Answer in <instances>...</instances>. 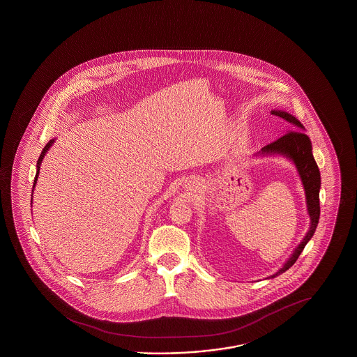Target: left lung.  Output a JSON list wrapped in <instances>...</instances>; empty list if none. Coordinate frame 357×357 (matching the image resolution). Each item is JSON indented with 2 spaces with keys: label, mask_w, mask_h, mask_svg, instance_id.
<instances>
[{
  "label": "left lung",
  "mask_w": 357,
  "mask_h": 357,
  "mask_svg": "<svg viewBox=\"0 0 357 357\" xmlns=\"http://www.w3.org/2000/svg\"><path fill=\"white\" fill-rule=\"evenodd\" d=\"M272 115H276L281 119L287 120L291 123L298 130H305L301 121L296 119L291 114L285 111H271ZM300 130H288L285 135H282L280 139H278L264 148H261L260 154H280L289 160H292L293 163L297 167V172L300 174L301 182L303 184V190L306 194V206H307V213L310 216V227L303 237V242L296 248L293 251L292 257L287 260V263L282 266V268L278 271L275 275L271 278H276L282 272L289 270L296 260L298 259L300 254L305 249L306 243L313 237L314 231L318 225L319 221V215H321V208H319V188H321V173L318 169V165L314 160L313 153H312V141L310 139Z\"/></svg>",
  "instance_id": "8db88e82"
}]
</instances>
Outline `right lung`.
Instances as JSON below:
<instances>
[{"label":"right lung","instance_id":"right-lung-1","mask_svg":"<svg viewBox=\"0 0 357 357\" xmlns=\"http://www.w3.org/2000/svg\"><path fill=\"white\" fill-rule=\"evenodd\" d=\"M54 140H50V142L44 146L43 151L40 153V157H39V160H38V162H36V175H35V179H33V187H35V184H36V181H38V175H39V170H40V165H42V161H43L44 155H45V153L48 151V149L52 146V144H54ZM33 196V194H31ZM33 202V200H31Z\"/></svg>","mask_w":357,"mask_h":357}]
</instances>
